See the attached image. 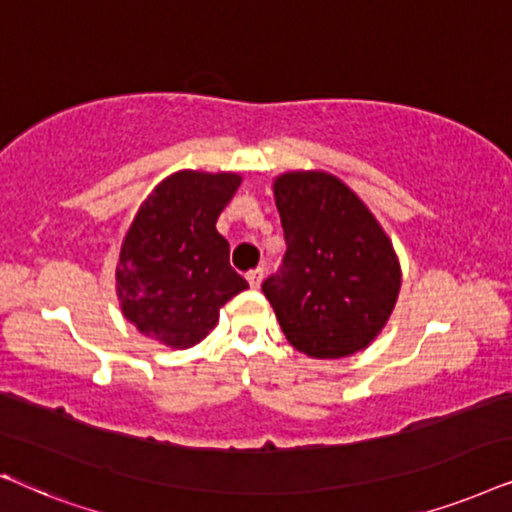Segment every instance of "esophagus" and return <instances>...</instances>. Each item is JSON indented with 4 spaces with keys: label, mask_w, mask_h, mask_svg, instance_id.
Segmentation results:
<instances>
[{
    "label": "esophagus",
    "mask_w": 512,
    "mask_h": 512,
    "mask_svg": "<svg viewBox=\"0 0 512 512\" xmlns=\"http://www.w3.org/2000/svg\"><path fill=\"white\" fill-rule=\"evenodd\" d=\"M248 283H250V288H260L262 285V278H264V269H252V271H248Z\"/></svg>",
    "instance_id": "1"
}]
</instances>
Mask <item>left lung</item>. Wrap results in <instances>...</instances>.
Wrapping results in <instances>:
<instances>
[{
  "instance_id": "8db88e82",
  "label": "left lung",
  "mask_w": 512,
  "mask_h": 512,
  "mask_svg": "<svg viewBox=\"0 0 512 512\" xmlns=\"http://www.w3.org/2000/svg\"><path fill=\"white\" fill-rule=\"evenodd\" d=\"M274 199L288 250L262 292L285 339L320 360L367 349L403 283L391 238L363 199L325 170L274 177Z\"/></svg>"
}]
</instances>
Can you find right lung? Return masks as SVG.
<instances>
[{
	"instance_id": "right-lung-1",
	"label": "right lung",
	"mask_w": 512,
	"mask_h": 512,
	"mask_svg": "<svg viewBox=\"0 0 512 512\" xmlns=\"http://www.w3.org/2000/svg\"><path fill=\"white\" fill-rule=\"evenodd\" d=\"M238 185V173L177 170L140 203L121 243L117 297L145 337L170 349L196 346L222 306L248 288L215 227Z\"/></svg>"
}]
</instances>
